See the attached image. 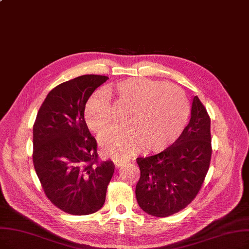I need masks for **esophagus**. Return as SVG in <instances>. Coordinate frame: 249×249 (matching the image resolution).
Masks as SVG:
<instances>
[{
	"mask_svg": "<svg viewBox=\"0 0 249 249\" xmlns=\"http://www.w3.org/2000/svg\"><path fill=\"white\" fill-rule=\"evenodd\" d=\"M113 161H114V164H115V166H116L117 168L121 167V166H123V165H125V164L127 163V160H122V159H115Z\"/></svg>",
	"mask_w": 249,
	"mask_h": 249,
	"instance_id": "obj_1",
	"label": "esophagus"
}]
</instances>
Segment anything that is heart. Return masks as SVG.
Masks as SVG:
<instances>
[{"label": "heart", "instance_id": "obj_1", "mask_svg": "<svg viewBox=\"0 0 249 249\" xmlns=\"http://www.w3.org/2000/svg\"><path fill=\"white\" fill-rule=\"evenodd\" d=\"M110 98L128 107L125 126H116L100 139L103 153L127 158L144 146L158 151L174 142L184 129L190 107L175 84L148 78H129L95 91L86 103L84 118L91 131L101 134L115 119Z\"/></svg>", "mask_w": 249, "mask_h": 249}]
</instances>
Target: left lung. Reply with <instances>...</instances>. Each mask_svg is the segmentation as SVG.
<instances>
[{
	"instance_id": "left-lung-1",
	"label": "left lung",
	"mask_w": 249,
	"mask_h": 249,
	"mask_svg": "<svg viewBox=\"0 0 249 249\" xmlns=\"http://www.w3.org/2000/svg\"><path fill=\"white\" fill-rule=\"evenodd\" d=\"M212 151L211 118L196 95L190 121L176 142L158 155L136 159L140 170L135 188L139 207L159 218L185 209L203 184Z\"/></svg>"
}]
</instances>
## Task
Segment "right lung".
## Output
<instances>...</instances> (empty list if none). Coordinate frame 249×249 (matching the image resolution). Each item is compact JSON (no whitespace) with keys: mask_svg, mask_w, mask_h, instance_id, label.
I'll return each instance as SVG.
<instances>
[{"mask_svg":"<svg viewBox=\"0 0 249 249\" xmlns=\"http://www.w3.org/2000/svg\"><path fill=\"white\" fill-rule=\"evenodd\" d=\"M107 79L88 74L57 85L34 124L32 160L41 187L55 207L70 214L101 210L114 174L111 160H99L98 144L84 120L86 102Z\"/></svg>","mask_w":249,"mask_h":249,"instance_id":"right-lung-1","label":"right lung"}]
</instances>
